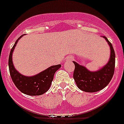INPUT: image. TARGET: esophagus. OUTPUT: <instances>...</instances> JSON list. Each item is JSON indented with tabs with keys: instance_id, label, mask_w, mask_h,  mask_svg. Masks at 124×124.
<instances>
[{
	"instance_id": "1",
	"label": "esophagus",
	"mask_w": 124,
	"mask_h": 124,
	"mask_svg": "<svg viewBox=\"0 0 124 124\" xmlns=\"http://www.w3.org/2000/svg\"><path fill=\"white\" fill-rule=\"evenodd\" d=\"M73 59V57L71 56H69L67 57V61H72Z\"/></svg>"
}]
</instances>
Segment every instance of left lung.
I'll list each match as a JSON object with an SVG mask.
<instances>
[{
  "label": "left lung",
  "instance_id": "8db88e82",
  "mask_svg": "<svg viewBox=\"0 0 124 124\" xmlns=\"http://www.w3.org/2000/svg\"><path fill=\"white\" fill-rule=\"evenodd\" d=\"M102 37L106 40L110 47V57L106 65L97 71L92 72L73 61L75 65L74 79L78 88L84 92L93 93L102 90L109 83L113 76L115 66V51L108 38L104 36Z\"/></svg>",
  "mask_w": 124,
  "mask_h": 124
}]
</instances>
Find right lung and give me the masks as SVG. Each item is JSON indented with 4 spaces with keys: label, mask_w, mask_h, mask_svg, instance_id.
I'll return each instance as SVG.
<instances>
[{
    "label": "right lung",
    "mask_w": 124,
    "mask_h": 124,
    "mask_svg": "<svg viewBox=\"0 0 124 124\" xmlns=\"http://www.w3.org/2000/svg\"><path fill=\"white\" fill-rule=\"evenodd\" d=\"M23 35L18 38L9 54L8 65L11 77L15 85L23 93L31 96L41 95L48 91L52 84L54 74L61 68V65L51 66L35 76H25L19 73L14 67L12 56L18 41Z\"/></svg>",
    "instance_id": "1"
}]
</instances>
